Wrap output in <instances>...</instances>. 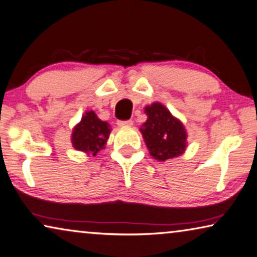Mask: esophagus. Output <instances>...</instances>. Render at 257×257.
I'll list each match as a JSON object with an SVG mask.
<instances>
[{
    "mask_svg": "<svg viewBox=\"0 0 257 257\" xmlns=\"http://www.w3.org/2000/svg\"><path fill=\"white\" fill-rule=\"evenodd\" d=\"M117 125H119V127H128V125H133V120H119L117 121Z\"/></svg>",
    "mask_w": 257,
    "mask_h": 257,
    "instance_id": "esophagus-1",
    "label": "esophagus"
}]
</instances>
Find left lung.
Wrapping results in <instances>:
<instances>
[{"label": "left lung", "mask_w": 257, "mask_h": 257, "mask_svg": "<svg viewBox=\"0 0 257 257\" xmlns=\"http://www.w3.org/2000/svg\"><path fill=\"white\" fill-rule=\"evenodd\" d=\"M145 113L148 120L141 132L151 156L159 161L181 156L186 148V133L181 121L160 103L146 106Z\"/></svg>", "instance_id": "1"}]
</instances>
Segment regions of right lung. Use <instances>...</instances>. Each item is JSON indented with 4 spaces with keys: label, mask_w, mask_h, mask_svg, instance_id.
<instances>
[{
    "label": "right lung",
    "mask_w": 257,
    "mask_h": 257,
    "mask_svg": "<svg viewBox=\"0 0 257 257\" xmlns=\"http://www.w3.org/2000/svg\"><path fill=\"white\" fill-rule=\"evenodd\" d=\"M109 133L111 129L107 122L99 120L95 112H85L73 130L72 144L76 150L96 156L99 150L105 148Z\"/></svg>",
    "instance_id": "1"
}]
</instances>
